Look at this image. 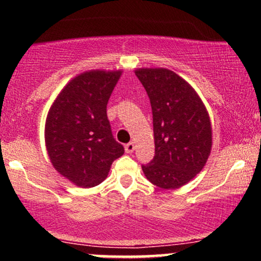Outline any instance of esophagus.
Instances as JSON below:
<instances>
[{
  "label": "esophagus",
  "instance_id": "esophagus-1",
  "mask_svg": "<svg viewBox=\"0 0 261 261\" xmlns=\"http://www.w3.org/2000/svg\"><path fill=\"white\" fill-rule=\"evenodd\" d=\"M125 151H126V153H133L135 151V143L128 142L127 145H125Z\"/></svg>",
  "mask_w": 261,
  "mask_h": 261
}]
</instances>
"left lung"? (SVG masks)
<instances>
[{"label": "left lung", "instance_id": "obj_1", "mask_svg": "<svg viewBox=\"0 0 261 261\" xmlns=\"http://www.w3.org/2000/svg\"><path fill=\"white\" fill-rule=\"evenodd\" d=\"M153 115L154 157L142 170L152 184L178 189L201 172L212 147V127L202 100L167 68H137Z\"/></svg>", "mask_w": 261, "mask_h": 261}]
</instances>
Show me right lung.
Instances as JSON below:
<instances>
[{
  "label": "right lung",
  "instance_id": "1",
  "mask_svg": "<svg viewBox=\"0 0 261 261\" xmlns=\"http://www.w3.org/2000/svg\"><path fill=\"white\" fill-rule=\"evenodd\" d=\"M121 71H87L64 87L47 113L45 145L62 176L81 188L107 178L112 163L124 154L113 137L107 104Z\"/></svg>",
  "mask_w": 261,
  "mask_h": 261
}]
</instances>
